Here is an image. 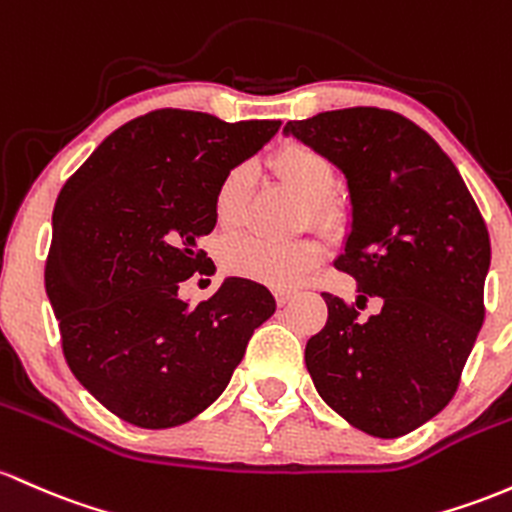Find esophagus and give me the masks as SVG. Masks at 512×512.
Listing matches in <instances>:
<instances>
[{
	"instance_id": "esophagus-1",
	"label": "esophagus",
	"mask_w": 512,
	"mask_h": 512,
	"mask_svg": "<svg viewBox=\"0 0 512 512\" xmlns=\"http://www.w3.org/2000/svg\"><path fill=\"white\" fill-rule=\"evenodd\" d=\"M294 289H274V299H277L279 306H286L291 299H294Z\"/></svg>"
}]
</instances>
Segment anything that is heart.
Instances as JSON below:
<instances>
[{
    "instance_id": "1",
    "label": "heart",
    "mask_w": 512,
    "mask_h": 512,
    "mask_svg": "<svg viewBox=\"0 0 512 512\" xmlns=\"http://www.w3.org/2000/svg\"><path fill=\"white\" fill-rule=\"evenodd\" d=\"M269 162L286 187L306 199L308 218L316 226H338L340 209L330 199V189L335 184V165L323 150L299 143V140H289L274 150ZM250 189L252 167L247 162H240L223 174L213 196V216L223 230H233L243 223ZM323 255V243L313 238L296 240V243H272L255 235H243V238H230L221 247V265L235 277L284 289L316 269Z\"/></svg>"
}]
</instances>
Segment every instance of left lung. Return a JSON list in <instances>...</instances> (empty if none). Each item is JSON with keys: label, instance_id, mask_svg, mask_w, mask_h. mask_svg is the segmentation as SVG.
<instances>
[{"label": "left lung", "instance_id": "left-lung-1", "mask_svg": "<svg viewBox=\"0 0 512 512\" xmlns=\"http://www.w3.org/2000/svg\"><path fill=\"white\" fill-rule=\"evenodd\" d=\"M284 133L340 167L352 204L335 267L355 277L359 296L323 294L328 323L306 342L308 374L352 428L393 440L457 393L486 313V223L445 150L396 111H323ZM369 298L380 313L359 321Z\"/></svg>", "mask_w": 512, "mask_h": 512}]
</instances>
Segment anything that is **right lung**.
Segmentation results:
<instances>
[{
	"label": "right lung",
	"instance_id": "1",
	"mask_svg": "<svg viewBox=\"0 0 512 512\" xmlns=\"http://www.w3.org/2000/svg\"><path fill=\"white\" fill-rule=\"evenodd\" d=\"M279 126L150 111L116 128L55 201L46 291L63 355L126 423L174 428L209 408L277 308L267 286L240 277L196 306L177 291L204 272L196 243L216 226L218 182Z\"/></svg>",
	"mask_w": 512,
	"mask_h": 512
}]
</instances>
